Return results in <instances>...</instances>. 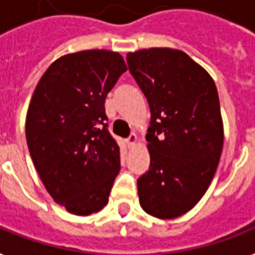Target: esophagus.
Instances as JSON below:
<instances>
[{
    "mask_svg": "<svg viewBox=\"0 0 255 255\" xmlns=\"http://www.w3.org/2000/svg\"><path fill=\"white\" fill-rule=\"evenodd\" d=\"M126 143H127L128 148H133L136 145V143H137V136L135 133H131V136L126 140Z\"/></svg>",
    "mask_w": 255,
    "mask_h": 255,
    "instance_id": "obj_1",
    "label": "esophagus"
}]
</instances>
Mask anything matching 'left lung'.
Returning <instances> with one entry per match:
<instances>
[{
  "label": "left lung",
  "mask_w": 255,
  "mask_h": 255,
  "mask_svg": "<svg viewBox=\"0 0 255 255\" xmlns=\"http://www.w3.org/2000/svg\"><path fill=\"white\" fill-rule=\"evenodd\" d=\"M127 63L151 110L145 136L151 164L137 180L140 205L161 220L180 217L201 200L220 163L217 87L181 50L143 49L128 53Z\"/></svg>",
  "instance_id": "1"
}]
</instances>
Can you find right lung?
<instances>
[{"instance_id":"1","label":"right lung","mask_w":255,"mask_h":255,"mask_svg":"<svg viewBox=\"0 0 255 255\" xmlns=\"http://www.w3.org/2000/svg\"><path fill=\"white\" fill-rule=\"evenodd\" d=\"M126 71L119 53L83 50L53 62L34 90L25 126L30 156L69 213L88 216L107 205L120 148L107 129L104 102Z\"/></svg>"}]
</instances>
